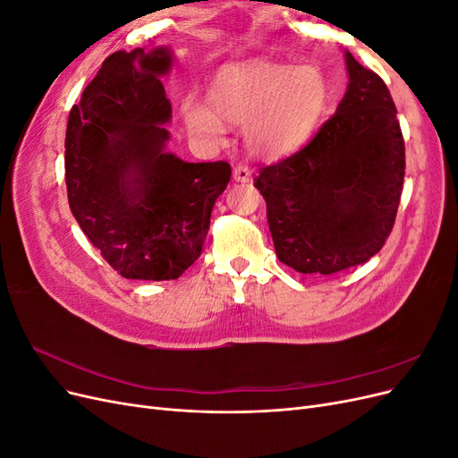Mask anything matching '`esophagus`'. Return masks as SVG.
Wrapping results in <instances>:
<instances>
[{"label":"esophagus","instance_id":"obj_1","mask_svg":"<svg viewBox=\"0 0 458 458\" xmlns=\"http://www.w3.org/2000/svg\"><path fill=\"white\" fill-rule=\"evenodd\" d=\"M233 177H234V182H241V183H248L252 179V172H250V168H248V165H244V164H237L233 168Z\"/></svg>","mask_w":458,"mask_h":458}]
</instances>
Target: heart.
Masks as SVG:
<instances>
[{
	"mask_svg": "<svg viewBox=\"0 0 458 458\" xmlns=\"http://www.w3.org/2000/svg\"><path fill=\"white\" fill-rule=\"evenodd\" d=\"M332 86L321 68L250 63L221 74L210 89V106L183 105L191 133L221 140L225 122L244 123V143L254 155L281 158L306 143L327 114Z\"/></svg>",
	"mask_w": 458,
	"mask_h": 458,
	"instance_id": "b5f03b06",
	"label": "heart"
}]
</instances>
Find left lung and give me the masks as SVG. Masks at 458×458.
I'll return each instance as SVG.
<instances>
[{
  "mask_svg": "<svg viewBox=\"0 0 458 458\" xmlns=\"http://www.w3.org/2000/svg\"><path fill=\"white\" fill-rule=\"evenodd\" d=\"M350 86L313 140L263 165L276 258L306 275H335L380 252L395 224L405 141L384 80L345 51Z\"/></svg>",
  "mask_w": 458,
  "mask_h": 458,
  "instance_id": "1",
  "label": "left lung"
}]
</instances>
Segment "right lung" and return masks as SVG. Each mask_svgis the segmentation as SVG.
Returning <instances> with one entry per match:
<instances>
[{
	"label": "right lung",
	"mask_w": 458,
	"mask_h": 458,
	"mask_svg": "<svg viewBox=\"0 0 458 458\" xmlns=\"http://www.w3.org/2000/svg\"><path fill=\"white\" fill-rule=\"evenodd\" d=\"M168 49L116 51L68 114L64 179L81 231L126 279L172 281L200 254L231 165L165 152Z\"/></svg>",
	"instance_id": "right-lung-1"
}]
</instances>
